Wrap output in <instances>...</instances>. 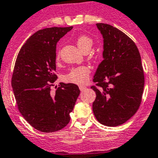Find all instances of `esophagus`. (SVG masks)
Listing matches in <instances>:
<instances>
[{"instance_id": "1", "label": "esophagus", "mask_w": 158, "mask_h": 158, "mask_svg": "<svg viewBox=\"0 0 158 158\" xmlns=\"http://www.w3.org/2000/svg\"><path fill=\"white\" fill-rule=\"evenodd\" d=\"M79 89H80L81 91H84L86 89V86H85V85H80V86H79Z\"/></svg>"}]
</instances>
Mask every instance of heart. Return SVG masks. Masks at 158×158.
Instances as JSON below:
<instances>
[{
  "mask_svg": "<svg viewBox=\"0 0 158 158\" xmlns=\"http://www.w3.org/2000/svg\"><path fill=\"white\" fill-rule=\"evenodd\" d=\"M76 43L77 47L84 53L89 52L93 45V40L88 36L81 35L77 38ZM90 68L87 66H80L73 68L70 71L64 75V81L69 83L76 85H83L86 83L90 76Z\"/></svg>",
  "mask_w": 158,
  "mask_h": 158,
  "instance_id": "obj_1",
  "label": "heart"
}]
</instances>
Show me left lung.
I'll return each instance as SVG.
<instances>
[{"label":"left lung","instance_id":"left-lung-1","mask_svg":"<svg viewBox=\"0 0 158 158\" xmlns=\"http://www.w3.org/2000/svg\"><path fill=\"white\" fill-rule=\"evenodd\" d=\"M96 27L103 38L102 60L98 66L92 89L96 94L92 110L97 121L115 127L126 122L141 103L144 73L141 56L130 37L105 23Z\"/></svg>","mask_w":158,"mask_h":158}]
</instances>
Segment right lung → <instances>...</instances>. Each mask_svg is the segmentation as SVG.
Segmentation results:
<instances>
[{
  "mask_svg": "<svg viewBox=\"0 0 158 158\" xmlns=\"http://www.w3.org/2000/svg\"><path fill=\"white\" fill-rule=\"evenodd\" d=\"M73 29L51 27L34 34L20 49L15 61L11 87L19 110L26 121L42 132H54L67 125L80 90L72 83L57 79L56 44Z\"/></svg>",
  "mask_w": 158,
  "mask_h": 158,
  "instance_id": "add662e5",
  "label": "right lung"
}]
</instances>
